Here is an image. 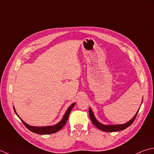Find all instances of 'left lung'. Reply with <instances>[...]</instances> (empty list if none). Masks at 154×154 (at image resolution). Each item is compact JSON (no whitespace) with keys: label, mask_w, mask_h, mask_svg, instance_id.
I'll use <instances>...</instances> for the list:
<instances>
[{"label":"left lung","mask_w":154,"mask_h":154,"mask_svg":"<svg viewBox=\"0 0 154 154\" xmlns=\"http://www.w3.org/2000/svg\"><path fill=\"white\" fill-rule=\"evenodd\" d=\"M142 101H143V99H142ZM141 105H142V104H141ZM139 109H138V111L136 112V114H135L134 116L132 118H131L129 122H128L127 123L123 124L104 125V124H101L100 122L97 120V119L96 118L94 114L93 111L92 110V109H91L90 108H89V116H90L91 121H92V122L94 124V125L96 127L98 128V129L101 130L103 131H107V132H113V131H118L123 130H125V128H127L128 127H129L130 125L133 123L135 119H136L137 113H138V112H139Z\"/></svg>","instance_id":"left-lung-1"}]
</instances>
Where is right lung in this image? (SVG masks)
<instances>
[{
    "label": "right lung",
    "mask_w": 154,
    "mask_h": 154,
    "mask_svg": "<svg viewBox=\"0 0 154 154\" xmlns=\"http://www.w3.org/2000/svg\"><path fill=\"white\" fill-rule=\"evenodd\" d=\"M75 103H73L72 104L69 106V108L67 109V110L66 111L63 118H62V120L60 121L58 124L53 125H50V126H42V127L32 126V125H30L28 124H26V122H24L23 120H22V119L19 117V116L17 114V112H16L14 106H13V108H14L15 114L17 115V116L20 119V120L24 124V125L30 131H32V132L35 133V134H54V133L57 132V131H58L60 130H61L62 128L64 126V125L66 124V122L68 120L69 115H70V113L72 110V109L73 108L74 106L75 105Z\"/></svg>",
    "instance_id": "add662e5"
}]
</instances>
